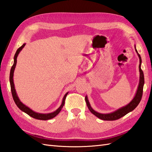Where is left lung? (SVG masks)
<instances>
[{"instance_id":"8db88e82","label":"left lung","mask_w":152,"mask_h":152,"mask_svg":"<svg viewBox=\"0 0 152 152\" xmlns=\"http://www.w3.org/2000/svg\"><path fill=\"white\" fill-rule=\"evenodd\" d=\"M135 51L137 52V53L138 56L139 57V62H140L139 66V72H140L139 83L138 88H137V90L135 97L134 99H133L132 101L129 103V104H128L126 106H125L124 107H122L121 108L118 109L117 110L115 111V112H112V113H106V114L100 113L95 112V111L91 108L90 102H89V101H88L87 96H86V97H85V101H86L88 109L90 110V111L92 113L95 115L96 117L99 118V119L104 120V121L117 120V119H120V118L123 117V116L125 115H126L129 112H132V111L134 110L139 104L140 100H141V98H142V95L143 86H144V78L143 72L141 69V68H140V66H141V62H142L141 57H140V55L138 53L137 51L135 46Z\"/></svg>"}]
</instances>
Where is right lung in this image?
<instances>
[{
	"mask_svg": "<svg viewBox=\"0 0 152 152\" xmlns=\"http://www.w3.org/2000/svg\"><path fill=\"white\" fill-rule=\"evenodd\" d=\"M26 45V44H24L23 46H20L18 49L17 50L14 56V62L12 66V68H11L10 70V86H11V91H12V96H13V99L14 100L15 102L16 105L17 106V107L19 108L20 110L23 111V112H25L26 113H27L28 115H29V116L34 118V119H39V120H43V121H46V120H49L52 119V118L55 117V116L57 115L59 113V112H61V109L62 108V107L64 106V103H65V99L66 96H67L68 93H66L65 94V95L64 96L63 99H62V104L61 105V106L55 112H52V113H39L33 112L32 110H31L29 108H28V106H26V105H24L23 102H22L20 99H18V96L17 95L15 89V86H14V83H13V73H14V70L15 68V66L17 64V58L18 53H20V51L23 50V48L24 47V46Z\"/></svg>",
	"mask_w": 152,
	"mask_h": 152,
	"instance_id": "add662e5",
	"label": "right lung"
}]
</instances>
